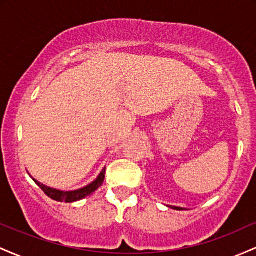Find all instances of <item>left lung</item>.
<instances>
[{"label":"left lung","mask_w":256,"mask_h":256,"mask_svg":"<svg viewBox=\"0 0 256 256\" xmlns=\"http://www.w3.org/2000/svg\"><path fill=\"white\" fill-rule=\"evenodd\" d=\"M170 207H171L172 210H184V208H182V207H176V206H173V207H172V206H170Z\"/></svg>","instance_id":"obj_1"}]
</instances>
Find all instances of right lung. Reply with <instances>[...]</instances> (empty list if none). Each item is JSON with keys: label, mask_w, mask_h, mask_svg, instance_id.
Wrapping results in <instances>:
<instances>
[{"label": "right lung", "mask_w": 256, "mask_h": 256, "mask_svg": "<svg viewBox=\"0 0 256 256\" xmlns=\"http://www.w3.org/2000/svg\"><path fill=\"white\" fill-rule=\"evenodd\" d=\"M104 173H106V167L102 170L101 173L98 174V177L96 178L95 180L91 182V183L88 184L86 186H83V188H80V189H77V190H72V192H62V190H58V189H54V188L46 186V185L40 183V182L36 180V179L32 178L31 176L30 177L34 179V183H36L38 186L43 190L44 194H46L48 198L54 200V201L67 202V204H71V202H76V201H79V200H83L86 198V196L91 195L94 192H96V190H98V188L104 184Z\"/></svg>", "instance_id": "add662e5"}]
</instances>
